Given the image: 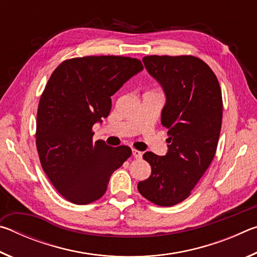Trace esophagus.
<instances>
[{"instance_id": "1", "label": "esophagus", "mask_w": 257, "mask_h": 257, "mask_svg": "<svg viewBox=\"0 0 257 257\" xmlns=\"http://www.w3.org/2000/svg\"><path fill=\"white\" fill-rule=\"evenodd\" d=\"M133 155L135 159H142L143 153L141 151H137V150H133Z\"/></svg>"}]
</instances>
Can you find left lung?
Returning a JSON list of instances; mask_svg holds the SVG:
<instances>
[{
  "mask_svg": "<svg viewBox=\"0 0 257 257\" xmlns=\"http://www.w3.org/2000/svg\"><path fill=\"white\" fill-rule=\"evenodd\" d=\"M146 70L162 87L165 104L161 122L168 129V152L143 155L149 179L138 182L146 199L172 206L189 196L215 155L222 123V94L214 72L190 55H150Z\"/></svg>",
  "mask_w": 257,
  "mask_h": 257,
  "instance_id": "1",
  "label": "left lung"
}]
</instances>
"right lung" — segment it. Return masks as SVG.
Segmentation results:
<instances>
[{
    "instance_id": "obj_1",
    "label": "right lung",
    "mask_w": 257,
    "mask_h": 257,
    "mask_svg": "<svg viewBox=\"0 0 257 257\" xmlns=\"http://www.w3.org/2000/svg\"><path fill=\"white\" fill-rule=\"evenodd\" d=\"M143 69L137 59L102 55L67 60L52 73L38 104L36 146L43 170L69 202L101 198L132 155L128 146L94 143L92 128L110 114L112 95Z\"/></svg>"
}]
</instances>
